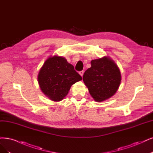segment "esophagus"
I'll use <instances>...</instances> for the list:
<instances>
[{
	"instance_id": "obj_1",
	"label": "esophagus",
	"mask_w": 153,
	"mask_h": 153,
	"mask_svg": "<svg viewBox=\"0 0 153 153\" xmlns=\"http://www.w3.org/2000/svg\"><path fill=\"white\" fill-rule=\"evenodd\" d=\"M79 74L82 77V76H83V74H84V71H80L79 72Z\"/></svg>"
}]
</instances>
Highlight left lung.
<instances>
[{"label": "left lung", "mask_w": 153, "mask_h": 153, "mask_svg": "<svg viewBox=\"0 0 153 153\" xmlns=\"http://www.w3.org/2000/svg\"><path fill=\"white\" fill-rule=\"evenodd\" d=\"M91 64V67L84 74L83 81L94 101L102 102L117 91L121 82V73L109 56L92 60Z\"/></svg>", "instance_id": "left-lung-1"}]
</instances>
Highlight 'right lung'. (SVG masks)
Here are the masks:
<instances>
[{
  "label": "right lung",
  "mask_w": 153,
  "mask_h": 153,
  "mask_svg": "<svg viewBox=\"0 0 153 153\" xmlns=\"http://www.w3.org/2000/svg\"><path fill=\"white\" fill-rule=\"evenodd\" d=\"M81 80L74 66L65 57L58 55L50 56L38 74L41 91L55 102L64 99L73 84Z\"/></svg>",
  "instance_id": "right-lung-1"
}]
</instances>
